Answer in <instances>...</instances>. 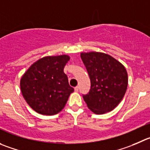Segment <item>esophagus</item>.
Returning <instances> with one entry per match:
<instances>
[{
    "instance_id": "esophagus-1",
    "label": "esophagus",
    "mask_w": 150,
    "mask_h": 150,
    "mask_svg": "<svg viewBox=\"0 0 150 150\" xmlns=\"http://www.w3.org/2000/svg\"><path fill=\"white\" fill-rule=\"evenodd\" d=\"M74 91H76V92H78V91H79V87L78 86L75 87V88H74Z\"/></svg>"
}]
</instances>
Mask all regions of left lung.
I'll use <instances>...</instances> for the list:
<instances>
[{"instance_id": "1", "label": "left lung", "mask_w": 150, "mask_h": 150, "mask_svg": "<svg viewBox=\"0 0 150 150\" xmlns=\"http://www.w3.org/2000/svg\"><path fill=\"white\" fill-rule=\"evenodd\" d=\"M81 58L91 79L89 92L82 94L88 108L96 114L112 110L123 99L127 88L125 66L104 53H82Z\"/></svg>"}]
</instances>
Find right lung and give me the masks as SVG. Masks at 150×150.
<instances>
[{
    "instance_id": "obj_1",
    "label": "right lung",
    "mask_w": 150,
    "mask_h": 150,
    "mask_svg": "<svg viewBox=\"0 0 150 150\" xmlns=\"http://www.w3.org/2000/svg\"><path fill=\"white\" fill-rule=\"evenodd\" d=\"M69 59L67 55L45 57L35 62L21 78V89L24 99L38 113H58L74 92L63 71Z\"/></svg>"
}]
</instances>
